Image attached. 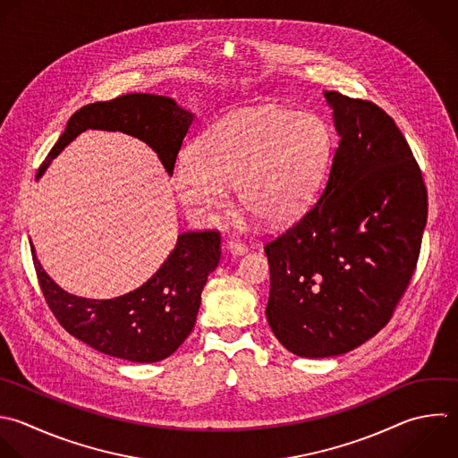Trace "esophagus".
I'll list each match as a JSON object with an SVG mask.
<instances>
[{"instance_id": "esophagus-1", "label": "esophagus", "mask_w": 458, "mask_h": 458, "mask_svg": "<svg viewBox=\"0 0 458 458\" xmlns=\"http://www.w3.org/2000/svg\"><path fill=\"white\" fill-rule=\"evenodd\" d=\"M225 247H227L233 254H243V252L247 250V245H245L243 242H240V240H229V242L225 243Z\"/></svg>"}]
</instances>
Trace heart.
I'll return each instance as SVG.
<instances>
[{
  "label": "heart",
  "mask_w": 458,
  "mask_h": 458,
  "mask_svg": "<svg viewBox=\"0 0 458 458\" xmlns=\"http://www.w3.org/2000/svg\"><path fill=\"white\" fill-rule=\"evenodd\" d=\"M335 152L329 125L315 114L259 106L211 125L199 148H186L174 165L181 202L199 215L227 200L236 186L240 206L265 224L301 215L318 193Z\"/></svg>",
  "instance_id": "obj_1"
}]
</instances>
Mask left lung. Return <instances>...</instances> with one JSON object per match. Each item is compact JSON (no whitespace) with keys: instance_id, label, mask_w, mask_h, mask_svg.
Listing matches in <instances>:
<instances>
[{"instance_id":"left-lung-1","label":"left lung","mask_w":458,"mask_h":458,"mask_svg":"<svg viewBox=\"0 0 458 458\" xmlns=\"http://www.w3.org/2000/svg\"><path fill=\"white\" fill-rule=\"evenodd\" d=\"M340 143L318 200L265 245L267 320L293 354H344L386 326L428 218L420 168L376 104L326 91Z\"/></svg>"}]
</instances>
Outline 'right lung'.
<instances>
[{"instance_id":"add662e5","label":"right lung","mask_w":458,"mask_h":458,"mask_svg":"<svg viewBox=\"0 0 458 458\" xmlns=\"http://www.w3.org/2000/svg\"><path fill=\"white\" fill-rule=\"evenodd\" d=\"M193 114L168 97L132 93L79 109L38 172V179L61 150L88 129L120 131L152 147L174 174ZM222 236L215 229L186 231L161 268L138 290L116 299H84L64 292L43 270L32 245L41 292L57 322L93 349L138 363L174 354L191 333L200 293L220 261Z\"/></svg>"}]
</instances>
